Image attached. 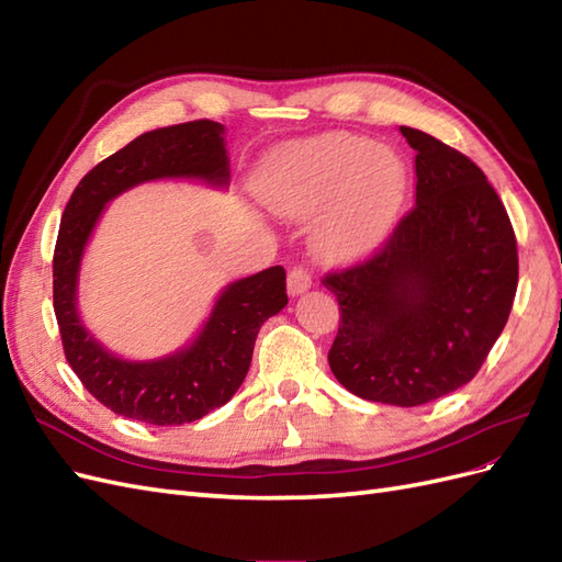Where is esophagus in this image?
Here are the masks:
<instances>
[{
  "label": "esophagus",
  "mask_w": 562,
  "mask_h": 562,
  "mask_svg": "<svg viewBox=\"0 0 562 562\" xmlns=\"http://www.w3.org/2000/svg\"><path fill=\"white\" fill-rule=\"evenodd\" d=\"M310 288H312V274L307 267L297 265L288 271V293H291L293 297L302 295L304 291H310Z\"/></svg>",
  "instance_id": "1"
}]
</instances>
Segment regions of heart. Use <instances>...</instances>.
<instances>
[{
    "instance_id": "1",
    "label": "heart",
    "mask_w": 562,
    "mask_h": 562,
    "mask_svg": "<svg viewBox=\"0 0 562 562\" xmlns=\"http://www.w3.org/2000/svg\"><path fill=\"white\" fill-rule=\"evenodd\" d=\"M405 182V164L394 149L353 133H326L277 151L258 192L281 215L326 209L318 220V248L328 258H349L382 239L401 209Z\"/></svg>"
}]
</instances>
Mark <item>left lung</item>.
I'll use <instances>...</instances> for the list:
<instances>
[{
  "label": "left lung",
  "instance_id": "1",
  "mask_svg": "<svg viewBox=\"0 0 562 562\" xmlns=\"http://www.w3.org/2000/svg\"><path fill=\"white\" fill-rule=\"evenodd\" d=\"M415 206L368 260L330 271L339 302L333 375L366 401L413 407L464 386L514 307L518 248L485 173L434 135L401 126Z\"/></svg>",
  "mask_w": 562,
  "mask_h": 562
}]
</instances>
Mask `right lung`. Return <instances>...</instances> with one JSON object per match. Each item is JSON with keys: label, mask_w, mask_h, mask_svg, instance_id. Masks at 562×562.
Wrapping results in <instances>:
<instances>
[{"label": "right lung", "mask_w": 562, "mask_h": 562, "mask_svg": "<svg viewBox=\"0 0 562 562\" xmlns=\"http://www.w3.org/2000/svg\"><path fill=\"white\" fill-rule=\"evenodd\" d=\"M161 178L225 187V126L199 119L143 133L81 178L65 206L54 250V310L65 359L93 398L128 419L173 427L201 419L236 394L250 368L255 337L285 307L288 295L285 269L277 265L229 283L194 342L166 359L124 361L100 345L77 314L83 248L108 201Z\"/></svg>", "instance_id": "right-lung-1"}]
</instances>
